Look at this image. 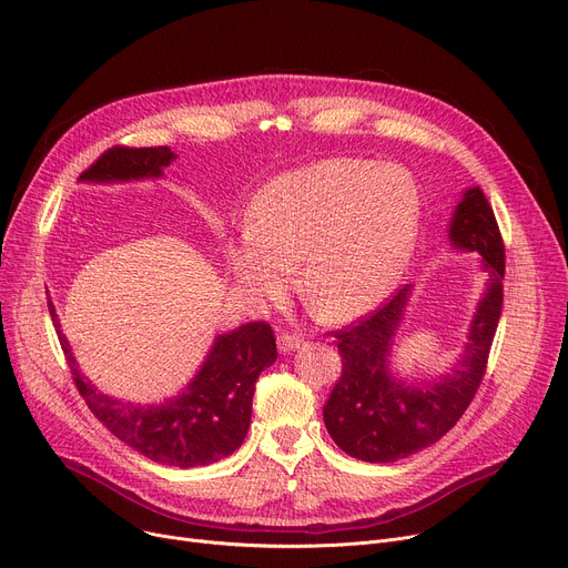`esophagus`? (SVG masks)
Instances as JSON below:
<instances>
[{"label":"esophagus","instance_id":"esophagus-1","mask_svg":"<svg viewBox=\"0 0 568 568\" xmlns=\"http://www.w3.org/2000/svg\"><path fill=\"white\" fill-rule=\"evenodd\" d=\"M300 343H302L300 334H294V332H281V334H278V349H281L283 354L296 349V347H300Z\"/></svg>","mask_w":568,"mask_h":568}]
</instances>
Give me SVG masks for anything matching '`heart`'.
Listing matches in <instances>:
<instances>
[{
	"label": "heart",
	"instance_id": "b5f03b06",
	"mask_svg": "<svg viewBox=\"0 0 568 568\" xmlns=\"http://www.w3.org/2000/svg\"><path fill=\"white\" fill-rule=\"evenodd\" d=\"M419 225V193L400 168L329 159L274 176L248 209V242L230 248L236 281L278 296L287 266L322 320L366 313L400 276Z\"/></svg>",
	"mask_w": 568,
	"mask_h": 568
}]
</instances>
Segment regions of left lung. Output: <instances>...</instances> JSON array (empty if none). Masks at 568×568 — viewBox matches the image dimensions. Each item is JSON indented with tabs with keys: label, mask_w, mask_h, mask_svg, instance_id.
<instances>
[{
	"label": "left lung",
	"mask_w": 568,
	"mask_h": 568,
	"mask_svg": "<svg viewBox=\"0 0 568 568\" xmlns=\"http://www.w3.org/2000/svg\"><path fill=\"white\" fill-rule=\"evenodd\" d=\"M452 242L481 255L488 290L474 315L465 356L442 382L407 386L389 375L392 338L409 302V285L371 315L332 332L341 354V377L324 405V426L341 449L366 463H394L426 449L449 433L479 392L504 302V239L484 191L469 189L458 204Z\"/></svg>",
	"instance_id": "1"
}]
</instances>
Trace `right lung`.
Returning a JSON list of instances; mask_svg holds the SVG:
<instances>
[{
  "instance_id": "add662e5",
  "label": "right lung",
  "mask_w": 568,
  "mask_h": 568,
  "mask_svg": "<svg viewBox=\"0 0 568 568\" xmlns=\"http://www.w3.org/2000/svg\"><path fill=\"white\" fill-rule=\"evenodd\" d=\"M176 156L170 146H124L103 152L80 182H129L161 176ZM57 326L54 306L48 302ZM71 377L97 419L131 449L149 460L172 467H202L230 456L242 446L251 426V407L260 373L276 362V336L264 320L248 322L236 332L219 336L202 371L189 389L163 405H133L114 400L82 377L69 341L59 334Z\"/></svg>"
}]
</instances>
